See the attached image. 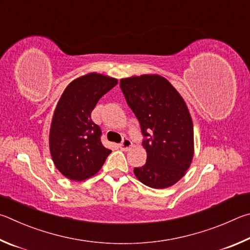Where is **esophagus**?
Returning a JSON list of instances; mask_svg holds the SVG:
<instances>
[{
  "label": "esophagus",
  "mask_w": 250,
  "mask_h": 250,
  "mask_svg": "<svg viewBox=\"0 0 250 250\" xmlns=\"http://www.w3.org/2000/svg\"><path fill=\"white\" fill-rule=\"evenodd\" d=\"M118 146H120V148H121L122 150L127 151V150L129 149V148L132 147V142H130L128 138H124V139H123V141H122V143H121Z\"/></svg>",
  "instance_id": "obj_1"
}]
</instances>
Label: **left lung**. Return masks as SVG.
I'll return each instance as SVG.
<instances>
[{
    "label": "left lung",
    "instance_id": "1",
    "mask_svg": "<svg viewBox=\"0 0 250 250\" xmlns=\"http://www.w3.org/2000/svg\"><path fill=\"white\" fill-rule=\"evenodd\" d=\"M120 86L145 137L147 161L134 168L135 176L154 189L173 186L189 169L194 152L193 123L185 100L158 74L122 79Z\"/></svg>",
    "mask_w": 250,
    "mask_h": 250
}]
</instances>
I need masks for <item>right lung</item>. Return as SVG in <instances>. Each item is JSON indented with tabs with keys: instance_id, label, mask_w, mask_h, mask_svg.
<instances>
[{
	"instance_id": "1",
	"label": "right lung",
	"mask_w": 250,
	"mask_h": 250,
	"mask_svg": "<svg viewBox=\"0 0 250 250\" xmlns=\"http://www.w3.org/2000/svg\"><path fill=\"white\" fill-rule=\"evenodd\" d=\"M117 80L91 72L65 87L52 116L49 149L56 168L70 180L82 181L99 171L112 150L101 142L91 113Z\"/></svg>"
}]
</instances>
